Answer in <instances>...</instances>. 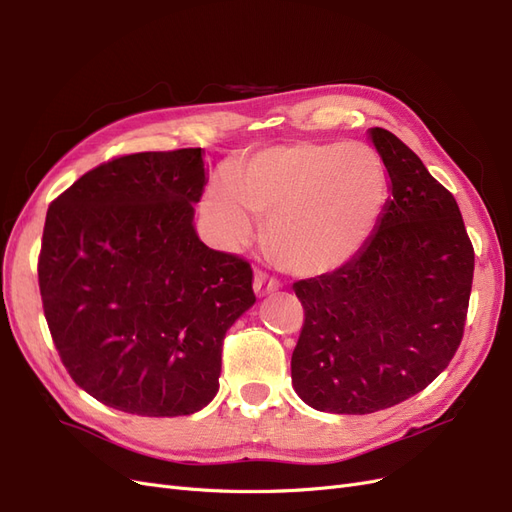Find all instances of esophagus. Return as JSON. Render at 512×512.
I'll return each instance as SVG.
<instances>
[{
  "label": "esophagus",
  "mask_w": 512,
  "mask_h": 512,
  "mask_svg": "<svg viewBox=\"0 0 512 512\" xmlns=\"http://www.w3.org/2000/svg\"><path fill=\"white\" fill-rule=\"evenodd\" d=\"M275 290H280V282L273 280V277H269L267 273L256 271V275H254V292L258 294V297H267L269 292H275Z\"/></svg>",
  "instance_id": "34e87169"
}]
</instances>
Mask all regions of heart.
Instances as JSON below:
<instances>
[{
  "instance_id": "heart-1",
  "label": "heart",
  "mask_w": 512,
  "mask_h": 512,
  "mask_svg": "<svg viewBox=\"0 0 512 512\" xmlns=\"http://www.w3.org/2000/svg\"><path fill=\"white\" fill-rule=\"evenodd\" d=\"M389 175L361 143L297 138L232 162L226 183L207 192L203 211L226 245L254 235L267 218L265 245L290 275L314 277L359 254L384 213Z\"/></svg>"
}]
</instances>
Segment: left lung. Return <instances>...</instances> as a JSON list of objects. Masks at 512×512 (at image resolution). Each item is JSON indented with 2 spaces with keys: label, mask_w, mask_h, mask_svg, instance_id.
Masks as SVG:
<instances>
[{
  "label": "left lung",
  "mask_w": 512,
  "mask_h": 512,
  "mask_svg": "<svg viewBox=\"0 0 512 512\" xmlns=\"http://www.w3.org/2000/svg\"><path fill=\"white\" fill-rule=\"evenodd\" d=\"M367 134L391 179L374 235L344 267L292 286L305 309L292 386L333 414L391 408L436 380L461 344L474 275L453 194L393 132Z\"/></svg>",
  "instance_id": "obj_1"
}]
</instances>
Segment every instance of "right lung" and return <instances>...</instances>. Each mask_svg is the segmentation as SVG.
Segmentation results:
<instances>
[{"label":"right lung","instance_id":"obj_1","mask_svg":"<svg viewBox=\"0 0 512 512\" xmlns=\"http://www.w3.org/2000/svg\"><path fill=\"white\" fill-rule=\"evenodd\" d=\"M203 149L89 170L46 213L38 280L55 348L104 406L185 416L220 389L226 331L256 303L245 260L194 228Z\"/></svg>","mask_w":512,"mask_h":512}]
</instances>
